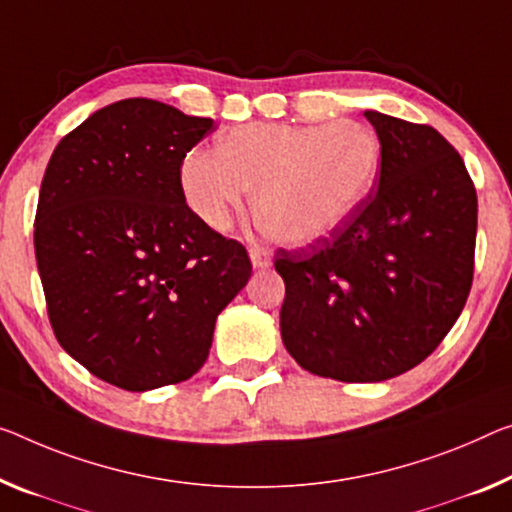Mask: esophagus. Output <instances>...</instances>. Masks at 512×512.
Segmentation results:
<instances>
[{
  "label": "esophagus",
  "mask_w": 512,
  "mask_h": 512,
  "mask_svg": "<svg viewBox=\"0 0 512 512\" xmlns=\"http://www.w3.org/2000/svg\"><path fill=\"white\" fill-rule=\"evenodd\" d=\"M249 258H251V265H254V270H265L267 265H270V254L263 249H249Z\"/></svg>",
  "instance_id": "obj_1"
}]
</instances>
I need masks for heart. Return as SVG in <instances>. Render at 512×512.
Segmentation results:
<instances>
[{
    "label": "heart",
    "instance_id": "heart-1",
    "mask_svg": "<svg viewBox=\"0 0 512 512\" xmlns=\"http://www.w3.org/2000/svg\"><path fill=\"white\" fill-rule=\"evenodd\" d=\"M382 144L371 125L249 123L180 160L178 183L196 219L224 231L251 196L267 238L286 247L313 245L348 222L373 192Z\"/></svg>",
    "mask_w": 512,
    "mask_h": 512
}]
</instances>
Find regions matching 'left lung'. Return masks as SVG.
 I'll return each mask as SVG.
<instances>
[{"instance_id": "1", "label": "left lung", "mask_w": 512, "mask_h": 512, "mask_svg": "<svg viewBox=\"0 0 512 512\" xmlns=\"http://www.w3.org/2000/svg\"><path fill=\"white\" fill-rule=\"evenodd\" d=\"M382 144L377 192L329 238L279 251L281 338L304 371L382 382L451 332L474 277V183L430 125L366 109Z\"/></svg>"}]
</instances>
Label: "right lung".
<instances>
[{"label": "right lung", "instance_id": "1", "mask_svg": "<svg viewBox=\"0 0 512 512\" xmlns=\"http://www.w3.org/2000/svg\"><path fill=\"white\" fill-rule=\"evenodd\" d=\"M212 123L119 100L61 139L45 169L34 247L54 336L119 389L190 380L251 277L245 247L196 219L180 192V160Z\"/></svg>", "mask_w": 512, "mask_h": 512}]
</instances>
